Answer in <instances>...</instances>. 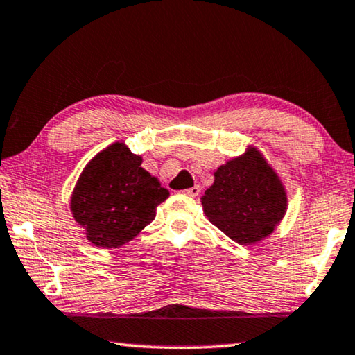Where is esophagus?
<instances>
[{"instance_id": "1", "label": "esophagus", "mask_w": 355, "mask_h": 355, "mask_svg": "<svg viewBox=\"0 0 355 355\" xmlns=\"http://www.w3.org/2000/svg\"><path fill=\"white\" fill-rule=\"evenodd\" d=\"M200 186H193V187H190V189H186V190H182L184 193L186 195H189V197H198L200 195Z\"/></svg>"}]
</instances>
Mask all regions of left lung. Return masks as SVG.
<instances>
[{
    "mask_svg": "<svg viewBox=\"0 0 355 355\" xmlns=\"http://www.w3.org/2000/svg\"><path fill=\"white\" fill-rule=\"evenodd\" d=\"M202 205L209 223L237 243L251 245L274 232L285 216L286 193L263 155L250 148L218 168Z\"/></svg>",
    "mask_w": 355,
    "mask_h": 355,
    "instance_id": "1",
    "label": "left lung"
}]
</instances>
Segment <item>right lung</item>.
Wrapping results in <instances>:
<instances>
[{"label":"right lung","instance_id":"1","mask_svg":"<svg viewBox=\"0 0 355 355\" xmlns=\"http://www.w3.org/2000/svg\"><path fill=\"white\" fill-rule=\"evenodd\" d=\"M141 163L125 144L115 142L92 158L76 182L71 213L99 248H118L135 239L169 197Z\"/></svg>","mask_w":355,"mask_h":355}]
</instances>
